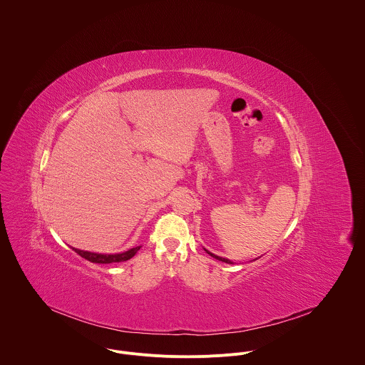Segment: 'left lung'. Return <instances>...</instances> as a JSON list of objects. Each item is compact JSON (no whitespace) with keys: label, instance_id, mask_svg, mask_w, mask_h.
Masks as SVG:
<instances>
[{"label":"left lung","instance_id":"obj_1","mask_svg":"<svg viewBox=\"0 0 365 365\" xmlns=\"http://www.w3.org/2000/svg\"><path fill=\"white\" fill-rule=\"evenodd\" d=\"M207 253H208L209 256H212L213 259H216V260L223 261V262H227V264H232V261L227 260V259H223V257H219V256H216V255H212V253L208 252V250H207Z\"/></svg>","mask_w":365,"mask_h":365}]
</instances>
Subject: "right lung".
<instances>
[{"instance_id":"1","label":"right lung","mask_w":365,"mask_h":365,"mask_svg":"<svg viewBox=\"0 0 365 365\" xmlns=\"http://www.w3.org/2000/svg\"><path fill=\"white\" fill-rule=\"evenodd\" d=\"M142 246H136L128 252H123V253H116V255H101V253H91V252H84V250H78V249H74L73 250L81 256L83 259L86 260L91 261V262H98V264H110V262H120V261L129 260L132 259L138 250H140Z\"/></svg>"}]
</instances>
